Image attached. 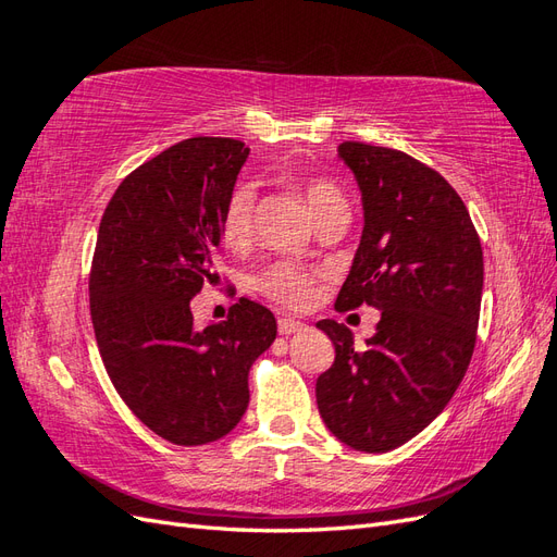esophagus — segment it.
Returning <instances> with one entry per match:
<instances>
[{
  "instance_id": "esophagus-1",
  "label": "esophagus",
  "mask_w": 557,
  "mask_h": 557,
  "mask_svg": "<svg viewBox=\"0 0 557 557\" xmlns=\"http://www.w3.org/2000/svg\"><path fill=\"white\" fill-rule=\"evenodd\" d=\"M299 330H305V323H299V320H295V318H278V334L288 336Z\"/></svg>"
}]
</instances>
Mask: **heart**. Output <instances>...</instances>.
I'll return each instance as SVG.
<instances>
[{
	"label": "heart",
	"instance_id": "1",
	"mask_svg": "<svg viewBox=\"0 0 557 557\" xmlns=\"http://www.w3.org/2000/svg\"><path fill=\"white\" fill-rule=\"evenodd\" d=\"M307 207L315 223L336 211H348L346 197L336 183L327 178H307L301 183ZM252 211H256V188L250 183H239L227 197L221 221V234L227 248H246L252 237ZM315 274L295 262H274L258 274L256 285L262 295L285 307H305L311 299Z\"/></svg>",
	"mask_w": 557,
	"mask_h": 557
}]
</instances>
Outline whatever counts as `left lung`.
I'll list each match as a JSON object with an SVG mask.
<instances>
[{"label":"left lung","mask_w":557,"mask_h":557,"mask_svg":"<svg viewBox=\"0 0 557 557\" xmlns=\"http://www.w3.org/2000/svg\"><path fill=\"white\" fill-rule=\"evenodd\" d=\"M362 193L364 230L336 311H381L364 348L344 323L320 320L334 364L315 381L320 418L364 453L407 444L444 411L476 344L483 250L460 195L395 148L344 141Z\"/></svg>","instance_id":"left-lung-1"}]
</instances>
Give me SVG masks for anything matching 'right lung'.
I'll return each instance as SVG.
<instances>
[{
  "label": "right lung",
  "mask_w": 557,
  "mask_h": 557,
  "mask_svg": "<svg viewBox=\"0 0 557 557\" xmlns=\"http://www.w3.org/2000/svg\"><path fill=\"white\" fill-rule=\"evenodd\" d=\"M244 141L195 137L117 185L90 269V315L107 374L141 423L176 446L221 440L248 407V372L276 318L242 297L223 323L195 327L190 299L215 281L227 197Z\"/></svg>",
  "instance_id": "1"
}]
</instances>
